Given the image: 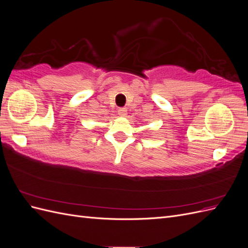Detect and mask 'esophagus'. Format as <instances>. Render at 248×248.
<instances>
[{
	"label": "esophagus",
	"mask_w": 248,
	"mask_h": 248,
	"mask_svg": "<svg viewBox=\"0 0 248 248\" xmlns=\"http://www.w3.org/2000/svg\"><path fill=\"white\" fill-rule=\"evenodd\" d=\"M118 115H120L121 117H125L127 115V109L125 108H120L118 109Z\"/></svg>",
	"instance_id": "34e87169"
}]
</instances>
